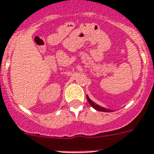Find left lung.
Wrapping results in <instances>:
<instances>
[{
    "instance_id": "1",
    "label": "left lung",
    "mask_w": 154,
    "mask_h": 154,
    "mask_svg": "<svg viewBox=\"0 0 154 154\" xmlns=\"http://www.w3.org/2000/svg\"><path fill=\"white\" fill-rule=\"evenodd\" d=\"M87 101H88V103H90V105L92 107L94 108L96 110H98V111H103V112H111L112 110H109V109H106V108H104V107H102L100 106H98V104L96 103H94V102L92 100L90 99V98L87 95Z\"/></svg>"
}]
</instances>
